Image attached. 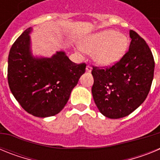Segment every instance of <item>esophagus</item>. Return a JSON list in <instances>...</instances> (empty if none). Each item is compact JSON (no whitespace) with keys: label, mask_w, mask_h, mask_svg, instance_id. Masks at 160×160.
Listing matches in <instances>:
<instances>
[{"label":"esophagus","mask_w":160,"mask_h":160,"mask_svg":"<svg viewBox=\"0 0 160 160\" xmlns=\"http://www.w3.org/2000/svg\"><path fill=\"white\" fill-rule=\"evenodd\" d=\"M86 70H87V72H91V70H92V67H91L90 66H89V65H87Z\"/></svg>","instance_id":"34e87169"}]
</instances>
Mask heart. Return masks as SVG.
I'll return each mask as SVG.
<instances>
[{
    "label": "heart",
    "instance_id": "b5f03b06",
    "mask_svg": "<svg viewBox=\"0 0 160 160\" xmlns=\"http://www.w3.org/2000/svg\"><path fill=\"white\" fill-rule=\"evenodd\" d=\"M129 42L127 37L114 29H106L87 37L80 43L84 52L92 53L98 66H108L116 63L126 53Z\"/></svg>",
    "mask_w": 160,
    "mask_h": 160
}]
</instances>
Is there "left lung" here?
Wrapping results in <instances>:
<instances>
[{"label": "left lung", "mask_w": 160, "mask_h": 160, "mask_svg": "<svg viewBox=\"0 0 160 160\" xmlns=\"http://www.w3.org/2000/svg\"><path fill=\"white\" fill-rule=\"evenodd\" d=\"M131 44L123 57L106 69L93 66L92 94L100 112L110 118L129 115L145 101L152 87L155 61L148 44L130 30Z\"/></svg>", "instance_id": "obj_1"}]
</instances>
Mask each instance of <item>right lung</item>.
Instances as JSON below:
<instances>
[{
    "label": "right lung",
    "instance_id": "right-lung-1",
    "mask_svg": "<svg viewBox=\"0 0 160 160\" xmlns=\"http://www.w3.org/2000/svg\"><path fill=\"white\" fill-rule=\"evenodd\" d=\"M25 29L15 41L8 58V82L12 95L29 114L39 118L58 114L86 70L85 63L73 62L63 51L51 58H34Z\"/></svg>",
    "mask_w": 160,
    "mask_h": 160
}]
</instances>
